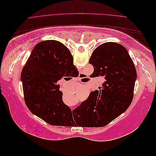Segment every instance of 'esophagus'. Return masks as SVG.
<instances>
[{
  "instance_id": "esophagus-1",
  "label": "esophagus",
  "mask_w": 156,
  "mask_h": 156,
  "mask_svg": "<svg viewBox=\"0 0 156 156\" xmlns=\"http://www.w3.org/2000/svg\"><path fill=\"white\" fill-rule=\"evenodd\" d=\"M72 109H73V107H72Z\"/></svg>"
}]
</instances>
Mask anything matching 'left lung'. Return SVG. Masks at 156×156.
Listing matches in <instances>:
<instances>
[{"label": "left lung", "mask_w": 156, "mask_h": 156, "mask_svg": "<svg viewBox=\"0 0 156 156\" xmlns=\"http://www.w3.org/2000/svg\"><path fill=\"white\" fill-rule=\"evenodd\" d=\"M94 67L92 77H104L100 90L91 92L88 98L72 111L79 126L103 127L120 116L133 98L136 72L133 60L124 46L106 42L96 48L89 59Z\"/></svg>", "instance_id": "1"}]
</instances>
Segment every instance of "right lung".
I'll list each match as a JSON object with an SVG mask.
<instances>
[{"label": "right lung", "instance_id": "right-lung-1", "mask_svg": "<svg viewBox=\"0 0 156 156\" xmlns=\"http://www.w3.org/2000/svg\"><path fill=\"white\" fill-rule=\"evenodd\" d=\"M69 50L60 42L45 40L33 49L21 77L29 110L52 126L72 124V112L62 101L58 81L78 72Z\"/></svg>", "mask_w": 156, "mask_h": 156}]
</instances>
